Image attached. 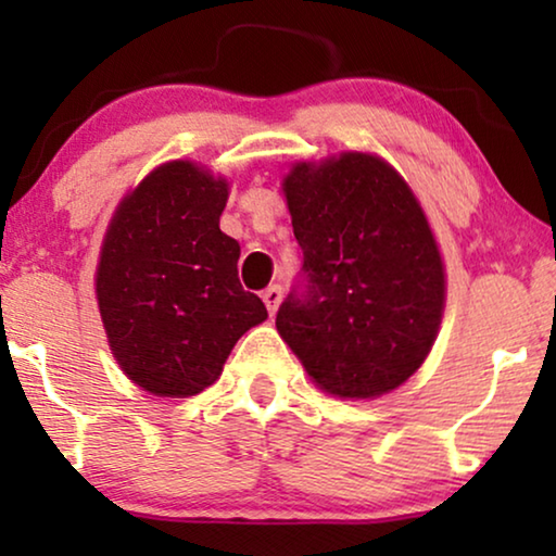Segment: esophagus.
Returning <instances> with one entry per match:
<instances>
[{
	"label": "esophagus",
	"mask_w": 556,
	"mask_h": 556,
	"mask_svg": "<svg viewBox=\"0 0 556 556\" xmlns=\"http://www.w3.org/2000/svg\"><path fill=\"white\" fill-rule=\"evenodd\" d=\"M280 299H283V291H280V286H270V288H265V291H263V301H265V306H268L270 316H276V311L280 306Z\"/></svg>",
	"instance_id": "obj_1"
}]
</instances>
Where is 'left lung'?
I'll return each mask as SVG.
<instances>
[{
    "label": "left lung",
    "mask_w": 556,
    "mask_h": 556,
    "mask_svg": "<svg viewBox=\"0 0 556 556\" xmlns=\"http://www.w3.org/2000/svg\"><path fill=\"white\" fill-rule=\"evenodd\" d=\"M308 273L276 316L311 382L377 400L428 359L445 311V263L405 177L369 151L293 162L280 181Z\"/></svg>",
    "instance_id": "obj_1"
}]
</instances>
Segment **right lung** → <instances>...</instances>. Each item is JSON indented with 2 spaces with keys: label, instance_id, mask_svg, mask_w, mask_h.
<instances>
[{
  "label": "right lung",
  "instance_id": "right-lung-1",
  "mask_svg": "<svg viewBox=\"0 0 556 556\" xmlns=\"http://www.w3.org/2000/svg\"><path fill=\"white\" fill-rule=\"evenodd\" d=\"M230 181L172 159L128 189L105 227L96 301L121 371L154 397L215 384L242 333L268 318L238 280L240 242L219 230Z\"/></svg>",
  "mask_w": 556,
  "mask_h": 556
}]
</instances>
